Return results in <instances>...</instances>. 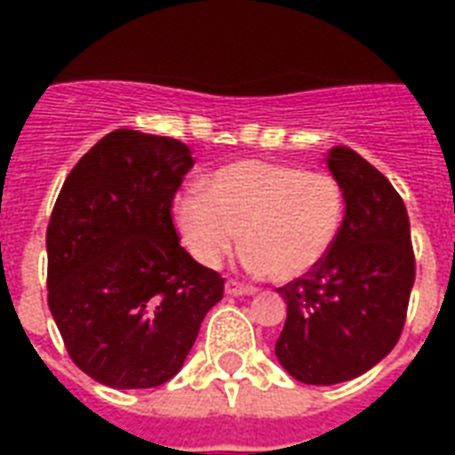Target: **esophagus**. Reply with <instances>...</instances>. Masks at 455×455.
I'll list each match as a JSON object with an SVG mask.
<instances>
[{
	"mask_svg": "<svg viewBox=\"0 0 455 455\" xmlns=\"http://www.w3.org/2000/svg\"><path fill=\"white\" fill-rule=\"evenodd\" d=\"M227 292H228V295H255L257 288H255V285L241 283V281H235V278H228Z\"/></svg>",
	"mask_w": 455,
	"mask_h": 455,
	"instance_id": "esophagus-1",
	"label": "esophagus"
}]
</instances>
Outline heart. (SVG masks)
<instances>
[{"label": "heart", "mask_w": 455, "mask_h": 455, "mask_svg": "<svg viewBox=\"0 0 455 455\" xmlns=\"http://www.w3.org/2000/svg\"><path fill=\"white\" fill-rule=\"evenodd\" d=\"M172 212L203 267L221 264L243 234L245 267L285 283L328 257L345 220V193L323 170L245 157L212 172L205 193L177 196Z\"/></svg>", "instance_id": "1"}]
</instances>
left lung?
I'll list each match as a JSON object with an SVG mask.
<instances>
[{
  "mask_svg": "<svg viewBox=\"0 0 455 455\" xmlns=\"http://www.w3.org/2000/svg\"><path fill=\"white\" fill-rule=\"evenodd\" d=\"M328 170L345 193V220L316 269L278 292L288 304L276 356L307 385H335L387 356L403 331L416 257L409 212L387 177L335 146Z\"/></svg>",
  "mask_w": 455,
  "mask_h": 455,
  "instance_id": "left-lung-1",
  "label": "left lung"
}]
</instances>
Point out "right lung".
Returning <instances> with one entry per match:
<instances>
[{"label":"right lung","instance_id":"1","mask_svg":"<svg viewBox=\"0 0 455 455\" xmlns=\"http://www.w3.org/2000/svg\"><path fill=\"white\" fill-rule=\"evenodd\" d=\"M193 167L179 139L106 134L68 174L46 228L49 309L75 366L116 389L181 371L224 278L181 245L172 200Z\"/></svg>","mask_w":455,"mask_h":455}]
</instances>
